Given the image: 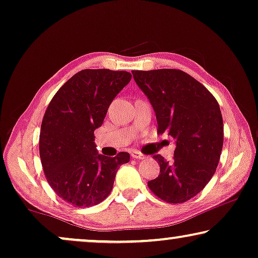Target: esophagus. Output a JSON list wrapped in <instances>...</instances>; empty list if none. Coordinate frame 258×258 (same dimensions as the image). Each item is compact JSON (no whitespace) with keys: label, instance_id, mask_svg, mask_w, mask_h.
Instances as JSON below:
<instances>
[{"label":"esophagus","instance_id":"obj_1","mask_svg":"<svg viewBox=\"0 0 258 258\" xmlns=\"http://www.w3.org/2000/svg\"><path fill=\"white\" fill-rule=\"evenodd\" d=\"M131 155H132L133 159H139V160H141V159H145V155L141 154L140 152H138V151H132L131 152Z\"/></svg>","mask_w":258,"mask_h":258}]
</instances>
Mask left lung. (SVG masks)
<instances>
[{
	"instance_id": "8db88e82",
	"label": "left lung",
	"mask_w": 258,
	"mask_h": 258,
	"mask_svg": "<svg viewBox=\"0 0 258 258\" xmlns=\"http://www.w3.org/2000/svg\"><path fill=\"white\" fill-rule=\"evenodd\" d=\"M137 85L154 108L158 133L176 141L172 161L160 154L157 179L148 188L168 203H182L206 187L219 165L223 146V120L215 97L200 82L176 69L132 71Z\"/></svg>"
}]
</instances>
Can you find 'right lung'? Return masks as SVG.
<instances>
[{
  "instance_id": "1",
  "label": "right lung",
  "mask_w": 258,
  "mask_h": 258,
  "mask_svg": "<svg viewBox=\"0 0 258 258\" xmlns=\"http://www.w3.org/2000/svg\"><path fill=\"white\" fill-rule=\"evenodd\" d=\"M127 71L85 69L58 90L43 117L39 157L46 181L75 207L104 201L127 152L107 158L97 152L94 130L100 127L112 100L128 84Z\"/></svg>"
}]
</instances>
